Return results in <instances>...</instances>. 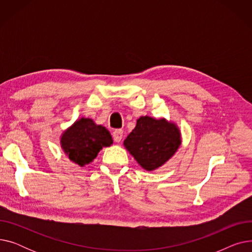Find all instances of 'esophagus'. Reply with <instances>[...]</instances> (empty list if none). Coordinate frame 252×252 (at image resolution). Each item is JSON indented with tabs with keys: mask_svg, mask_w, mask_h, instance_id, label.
Returning <instances> with one entry per match:
<instances>
[{
	"mask_svg": "<svg viewBox=\"0 0 252 252\" xmlns=\"http://www.w3.org/2000/svg\"><path fill=\"white\" fill-rule=\"evenodd\" d=\"M112 137H113V140H114L115 142H117V143L121 142L122 139H123V137H124V130L121 129V128L115 129V130L113 131Z\"/></svg>",
	"mask_w": 252,
	"mask_h": 252,
	"instance_id": "esophagus-1",
	"label": "esophagus"
}]
</instances>
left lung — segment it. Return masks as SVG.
<instances>
[{"instance_id":"obj_1","label":"left lung","mask_w":252,"mask_h":252,"mask_svg":"<svg viewBox=\"0 0 252 252\" xmlns=\"http://www.w3.org/2000/svg\"><path fill=\"white\" fill-rule=\"evenodd\" d=\"M124 144L143 168L153 170L175 154L181 135L178 127L165 119L142 116Z\"/></svg>"}]
</instances>
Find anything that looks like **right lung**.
Here are the masks:
<instances>
[{
  "mask_svg": "<svg viewBox=\"0 0 252 252\" xmlns=\"http://www.w3.org/2000/svg\"><path fill=\"white\" fill-rule=\"evenodd\" d=\"M111 144L109 131L102 126H96L89 118L76 122L61 138L64 152L70 160L81 166L92 162L103 147H108Z\"/></svg>",
  "mask_w": 252,
  "mask_h": 252,
  "instance_id": "add662e5",
  "label": "right lung"
}]
</instances>
